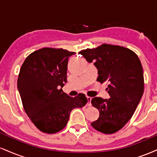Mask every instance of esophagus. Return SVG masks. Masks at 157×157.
<instances>
[{"instance_id":"obj_1","label":"esophagus","mask_w":157,"mask_h":157,"mask_svg":"<svg viewBox=\"0 0 157 157\" xmlns=\"http://www.w3.org/2000/svg\"><path fill=\"white\" fill-rule=\"evenodd\" d=\"M91 97H87V99H88V106H90L91 105V103H90V101H91Z\"/></svg>"}]
</instances>
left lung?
Returning a JSON list of instances; mask_svg holds the SVG:
<instances>
[{"instance_id":"obj_1","label":"left lung","mask_w":157,"mask_h":157,"mask_svg":"<svg viewBox=\"0 0 157 157\" xmlns=\"http://www.w3.org/2000/svg\"><path fill=\"white\" fill-rule=\"evenodd\" d=\"M80 53L98 70V82H106L109 99L94 97L92 105L99 111V118L91 126L104 134L122 129L133 116L144 91L142 64L132 50L103 44Z\"/></svg>"}]
</instances>
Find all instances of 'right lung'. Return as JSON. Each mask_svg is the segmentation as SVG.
Returning <instances> with one entry per match:
<instances>
[{
  "label": "right lung",
  "instance_id": "add662e5",
  "mask_svg": "<svg viewBox=\"0 0 157 157\" xmlns=\"http://www.w3.org/2000/svg\"><path fill=\"white\" fill-rule=\"evenodd\" d=\"M75 52L44 48L30 54L20 68L17 88L26 114L42 132L67 126L73 109L88 102L85 94L71 97L62 90L67 82L68 60Z\"/></svg>",
  "mask_w": 157,
  "mask_h": 157
}]
</instances>
